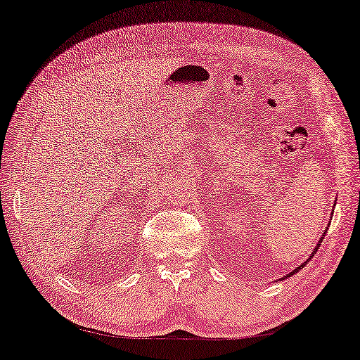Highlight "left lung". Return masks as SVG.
Masks as SVG:
<instances>
[{
  "label": "left lung",
  "mask_w": 360,
  "mask_h": 360,
  "mask_svg": "<svg viewBox=\"0 0 360 360\" xmlns=\"http://www.w3.org/2000/svg\"><path fill=\"white\" fill-rule=\"evenodd\" d=\"M325 233H326V231H325ZM325 233H323V236H325ZM321 240H323V238H321V239L319 240V245H317V248H315V249H314V252H312V255H310V257H314V255H315V252H317V249L320 248V243H321ZM305 264H307V262H305ZM305 264H304V265H305ZM304 265H300V266H297V268H296V270H292L291 273H289V275H294V273H297V271L300 270V268H302Z\"/></svg>",
  "instance_id": "left-lung-1"
}]
</instances>
